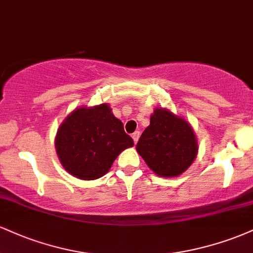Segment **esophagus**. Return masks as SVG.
I'll list each match as a JSON object with an SVG mask.
<instances>
[{"label":"esophagus","mask_w":253,"mask_h":253,"mask_svg":"<svg viewBox=\"0 0 253 253\" xmlns=\"http://www.w3.org/2000/svg\"><path fill=\"white\" fill-rule=\"evenodd\" d=\"M139 136H140V133H139V132H134V133H133V134H132V138H133V140H134L135 144L138 143Z\"/></svg>","instance_id":"1"}]
</instances>
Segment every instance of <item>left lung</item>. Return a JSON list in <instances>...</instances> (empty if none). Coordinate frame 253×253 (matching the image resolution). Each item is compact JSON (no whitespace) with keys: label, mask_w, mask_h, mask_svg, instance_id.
Returning <instances> with one entry per match:
<instances>
[{"label":"left lung","mask_w":253,"mask_h":253,"mask_svg":"<svg viewBox=\"0 0 253 253\" xmlns=\"http://www.w3.org/2000/svg\"><path fill=\"white\" fill-rule=\"evenodd\" d=\"M197 140L190 124L165 108H156L136 144L139 153L156 175L176 177L193 164Z\"/></svg>","instance_id":"left-lung-1"}]
</instances>
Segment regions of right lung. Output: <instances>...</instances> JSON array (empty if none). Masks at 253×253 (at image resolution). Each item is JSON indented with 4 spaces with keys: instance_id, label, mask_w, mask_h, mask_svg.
Here are the masks:
<instances>
[{
    "instance_id": "1",
    "label": "right lung",
    "mask_w": 253,
    "mask_h": 253,
    "mask_svg": "<svg viewBox=\"0 0 253 253\" xmlns=\"http://www.w3.org/2000/svg\"><path fill=\"white\" fill-rule=\"evenodd\" d=\"M54 144L64 169L84 181L106 175L117 157L134 145L107 103L75 109L58 128Z\"/></svg>"
}]
</instances>
